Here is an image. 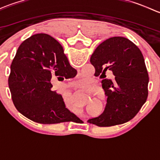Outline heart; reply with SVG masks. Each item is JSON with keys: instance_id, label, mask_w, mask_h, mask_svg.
I'll return each instance as SVG.
<instances>
[{"instance_id": "obj_1", "label": "heart", "mask_w": 160, "mask_h": 160, "mask_svg": "<svg viewBox=\"0 0 160 160\" xmlns=\"http://www.w3.org/2000/svg\"><path fill=\"white\" fill-rule=\"evenodd\" d=\"M88 84H89V80L88 78L80 79L76 82V86L80 87V88H84V87L88 86Z\"/></svg>"}]
</instances>
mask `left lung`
Here are the masks:
<instances>
[{
  "label": "left lung",
  "instance_id": "obj_1",
  "mask_svg": "<svg viewBox=\"0 0 160 160\" xmlns=\"http://www.w3.org/2000/svg\"><path fill=\"white\" fill-rule=\"evenodd\" d=\"M90 62L95 68V77L102 79L108 99L103 114L88 122L108 127L133 118L148 97L149 74L140 49L128 38L112 37L97 47ZM108 71L113 73L111 79L106 77Z\"/></svg>",
  "mask_w": 160,
  "mask_h": 160
}]
</instances>
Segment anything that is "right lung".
<instances>
[{"mask_svg":"<svg viewBox=\"0 0 160 160\" xmlns=\"http://www.w3.org/2000/svg\"><path fill=\"white\" fill-rule=\"evenodd\" d=\"M77 74L62 46L50 35H32L17 50L8 78L13 103L17 110L33 122L57 124L77 116L66 108L62 95L52 90L51 79L72 78Z\"/></svg>","mask_w":160,"mask_h":160,"instance_id":"1","label":"right lung"}]
</instances>
